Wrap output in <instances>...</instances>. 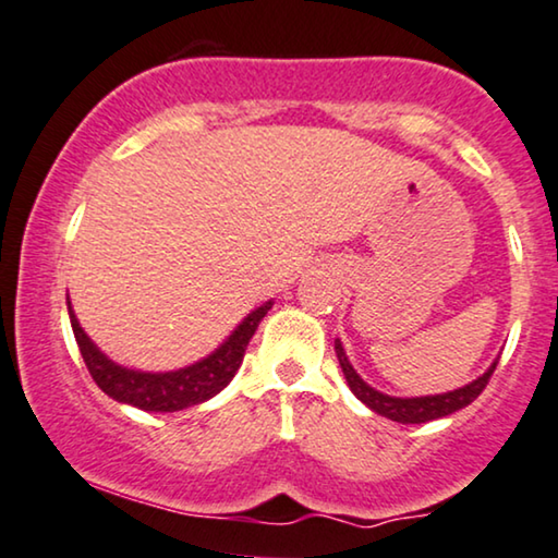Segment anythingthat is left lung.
Returning a JSON list of instances; mask_svg holds the SVG:
<instances>
[{"label":"left lung","mask_w":558,"mask_h":558,"mask_svg":"<svg viewBox=\"0 0 558 558\" xmlns=\"http://www.w3.org/2000/svg\"><path fill=\"white\" fill-rule=\"evenodd\" d=\"M333 349H337L341 373H344V377H347L349 390H352L354 396L360 398L362 403L369 408V411L380 413V415H385V418L398 421V423H426V421L444 418V415L457 413L459 408L470 405L472 400L477 398L480 392L487 388L489 377H493L495 367H497V362H493V367H489L482 377H477V380H474V383L464 385V388H459V390L441 392V396L392 398V396H385V392H377L375 388H369V385L362 380L360 375L354 373V367L349 365L344 349H341V341H337V344H333Z\"/></svg>","instance_id":"8db88e82"}]
</instances>
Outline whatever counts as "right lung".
Here are the masks:
<instances>
[{
	"mask_svg": "<svg viewBox=\"0 0 558 558\" xmlns=\"http://www.w3.org/2000/svg\"><path fill=\"white\" fill-rule=\"evenodd\" d=\"M272 308V301H267L257 311L244 318L236 326L232 337L221 344L217 352L206 356V360L196 362V365L175 369V373H137V369L119 367L101 354L86 331L81 329L78 318L73 316L69 303V316L73 326V337L84 356L88 373H92L94 383L107 392L109 398L119 400V403H130L140 408V411H155V413H173L183 411V408L198 405L204 400L217 396L225 390L229 380H232L236 369L242 365L244 349H247L252 333L257 331V324L263 322L267 311Z\"/></svg>",
	"mask_w": 558,
	"mask_h": 558,
	"instance_id": "obj_1",
	"label": "right lung"
}]
</instances>
